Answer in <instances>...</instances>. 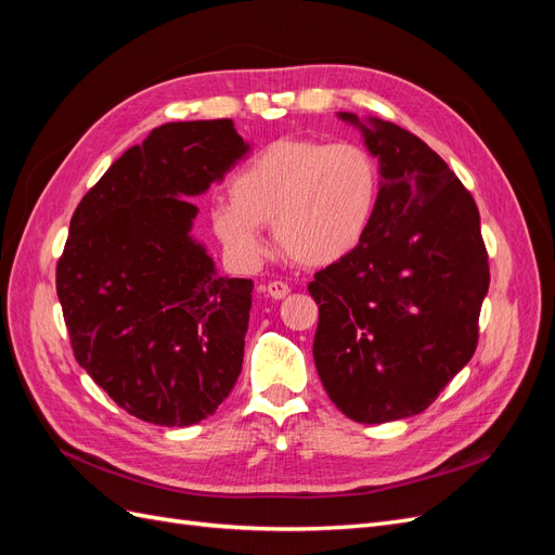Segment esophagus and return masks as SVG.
<instances>
[{
    "instance_id": "esophagus-1",
    "label": "esophagus",
    "mask_w": 555,
    "mask_h": 555,
    "mask_svg": "<svg viewBox=\"0 0 555 555\" xmlns=\"http://www.w3.org/2000/svg\"><path fill=\"white\" fill-rule=\"evenodd\" d=\"M266 292H268V296H271V298L280 300V298H284V296H289L292 289H289V284H284V282H280V280H273V282H268Z\"/></svg>"
}]
</instances>
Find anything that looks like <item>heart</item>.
<instances>
[{"instance_id": "heart-1", "label": "heart", "mask_w": 555, "mask_h": 555, "mask_svg": "<svg viewBox=\"0 0 555 555\" xmlns=\"http://www.w3.org/2000/svg\"><path fill=\"white\" fill-rule=\"evenodd\" d=\"M379 164L357 143L280 139L231 180V201L215 206L212 229L241 263L261 257V227L273 224L278 249L306 268L351 255L371 229Z\"/></svg>"}]
</instances>
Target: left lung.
<instances>
[{
  "mask_svg": "<svg viewBox=\"0 0 555 555\" xmlns=\"http://www.w3.org/2000/svg\"><path fill=\"white\" fill-rule=\"evenodd\" d=\"M379 162V198L359 247L308 284L314 365L359 424L424 412L477 349L489 292L479 210L447 162L393 122L338 113Z\"/></svg>",
  "mask_w": 555,
  "mask_h": 555,
  "instance_id": "8db88e82",
  "label": "left lung"
}]
</instances>
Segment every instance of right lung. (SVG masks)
Listing matches in <instances>:
<instances>
[{"instance_id": "right-lung-1", "label": "right lung", "mask_w": 555, "mask_h": 555, "mask_svg": "<svg viewBox=\"0 0 555 555\" xmlns=\"http://www.w3.org/2000/svg\"><path fill=\"white\" fill-rule=\"evenodd\" d=\"M231 120L169 122L82 196L57 263L74 357L129 414L192 426L243 367L251 280L217 275L192 236L206 194L249 153Z\"/></svg>"}]
</instances>
